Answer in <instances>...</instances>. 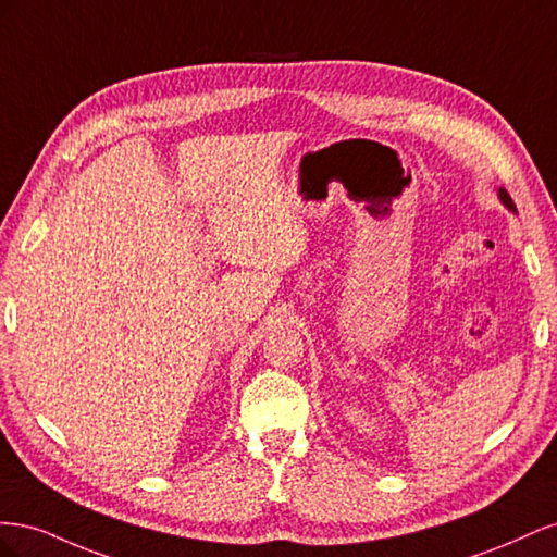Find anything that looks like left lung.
Instances as JSON below:
<instances>
[{"mask_svg": "<svg viewBox=\"0 0 557 557\" xmlns=\"http://www.w3.org/2000/svg\"><path fill=\"white\" fill-rule=\"evenodd\" d=\"M497 195H499V199H502V205H504V207H507L509 211H516V205H513V199L509 197V193H507V190H504V188H499V190H497Z\"/></svg>", "mask_w": 557, "mask_h": 557, "instance_id": "obj_1", "label": "left lung"}]
</instances>
